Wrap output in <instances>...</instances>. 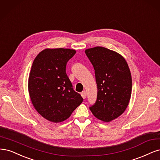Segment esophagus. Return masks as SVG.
<instances>
[{
	"label": "esophagus",
	"instance_id": "34e87169",
	"mask_svg": "<svg viewBox=\"0 0 160 160\" xmlns=\"http://www.w3.org/2000/svg\"><path fill=\"white\" fill-rule=\"evenodd\" d=\"M81 96H82V97L84 99H85L86 98V91H82V92H81Z\"/></svg>",
	"mask_w": 160,
	"mask_h": 160
}]
</instances>
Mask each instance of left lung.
<instances>
[{"mask_svg":"<svg viewBox=\"0 0 160 160\" xmlns=\"http://www.w3.org/2000/svg\"><path fill=\"white\" fill-rule=\"evenodd\" d=\"M85 53L93 65L97 84V98L90 110L106 122L123 114L130 100L132 81L126 60L118 53L97 46Z\"/></svg>","mask_w":160,"mask_h":160,"instance_id":"8db88e82","label":"left lung"}]
</instances>
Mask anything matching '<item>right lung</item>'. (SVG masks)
Wrapping results in <instances>:
<instances>
[{"label": "right lung", "mask_w": 160, "mask_h": 160, "mask_svg": "<svg viewBox=\"0 0 160 160\" xmlns=\"http://www.w3.org/2000/svg\"><path fill=\"white\" fill-rule=\"evenodd\" d=\"M76 50L45 49L35 58L28 78L30 99L45 119L58 123L68 118L83 101L66 73L68 61Z\"/></svg>", "instance_id": "add662e5"}]
</instances>
